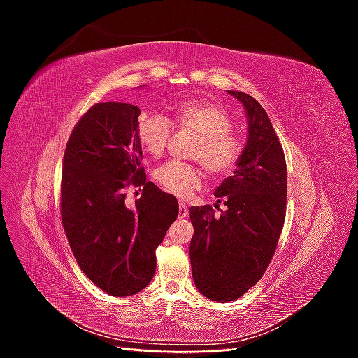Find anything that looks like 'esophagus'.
<instances>
[{
    "label": "esophagus",
    "instance_id": "1",
    "mask_svg": "<svg viewBox=\"0 0 358 358\" xmlns=\"http://www.w3.org/2000/svg\"><path fill=\"white\" fill-rule=\"evenodd\" d=\"M188 206L185 203H179V215L182 216V218H185V216H188Z\"/></svg>",
    "mask_w": 358,
    "mask_h": 358
}]
</instances>
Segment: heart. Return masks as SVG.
<instances>
[{"label": "heart", "instance_id": "1", "mask_svg": "<svg viewBox=\"0 0 358 358\" xmlns=\"http://www.w3.org/2000/svg\"><path fill=\"white\" fill-rule=\"evenodd\" d=\"M173 127L178 131H191L196 140L188 149V157L201 162L213 176L231 173L239 161L242 148L233 133V122L220 106L209 101H183L176 106ZM171 125L159 116H148L138 122L137 138L146 152L161 157L171 138ZM155 179L159 185L178 197H188L201 185L197 166L182 161H169L161 166Z\"/></svg>", "mask_w": 358, "mask_h": 358}]
</instances>
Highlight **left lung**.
Segmentation results:
<instances>
[{
    "label": "left lung",
    "mask_w": 358,
    "mask_h": 358,
    "mask_svg": "<svg viewBox=\"0 0 358 358\" xmlns=\"http://www.w3.org/2000/svg\"><path fill=\"white\" fill-rule=\"evenodd\" d=\"M245 107L248 140L233 176L216 188L227 210L192 206L189 245L192 279L204 297L233 301L267 270L282 233L287 210V164L266 110L255 99L229 91Z\"/></svg>",
    "instance_id": "8db88e82"
}]
</instances>
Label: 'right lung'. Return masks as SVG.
I'll list each match as a JSON object with an SVG mask.
<instances>
[{
    "label": "right lung",
    "instance_id": "right-lung-1",
    "mask_svg": "<svg viewBox=\"0 0 358 358\" xmlns=\"http://www.w3.org/2000/svg\"><path fill=\"white\" fill-rule=\"evenodd\" d=\"M140 109L96 103L73 128L62 161L61 218L82 272L115 297L149 285L155 249L178 218L175 196L146 180L137 138ZM128 186L143 188L134 210Z\"/></svg>",
    "mask_w": 358,
    "mask_h": 358
}]
</instances>
